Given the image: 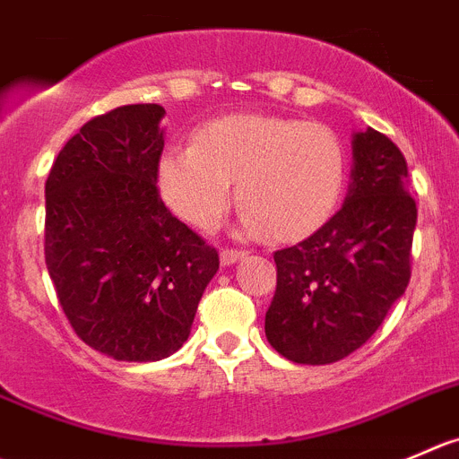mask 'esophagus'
Wrapping results in <instances>:
<instances>
[{
  "label": "esophagus",
  "instance_id": "obj_1",
  "mask_svg": "<svg viewBox=\"0 0 459 459\" xmlns=\"http://www.w3.org/2000/svg\"><path fill=\"white\" fill-rule=\"evenodd\" d=\"M244 255H247V253L238 251V248H221L220 260H221V264H224V266H230V264H235L238 260H242Z\"/></svg>",
  "mask_w": 459,
  "mask_h": 459
}]
</instances>
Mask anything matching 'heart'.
I'll return each instance as SVG.
<instances>
[{
    "mask_svg": "<svg viewBox=\"0 0 459 459\" xmlns=\"http://www.w3.org/2000/svg\"><path fill=\"white\" fill-rule=\"evenodd\" d=\"M342 172V145L327 126L233 114L204 126L195 145L168 148L159 186L177 215L211 230L229 211L238 181L248 233L300 239L332 215Z\"/></svg>",
    "mask_w": 459,
    "mask_h": 459,
    "instance_id": "heart-1",
    "label": "heart"
}]
</instances>
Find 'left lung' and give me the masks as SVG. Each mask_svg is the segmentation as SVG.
Wrapping results in <instances>:
<instances>
[{
  "mask_svg": "<svg viewBox=\"0 0 459 459\" xmlns=\"http://www.w3.org/2000/svg\"><path fill=\"white\" fill-rule=\"evenodd\" d=\"M352 159L341 211L300 244L273 253L278 284L264 332L293 363L327 366L350 357L411 280L417 206L406 159L372 127L352 136Z\"/></svg>",
  "mask_w": 459,
  "mask_h": 459,
  "instance_id": "left-lung-1",
  "label": "left lung"
}]
</instances>
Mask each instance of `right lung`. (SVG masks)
I'll list each match as a JSON object with an SVG mask.
<instances>
[{"label":"right lung","mask_w":459,"mask_h":459,"mask_svg":"<svg viewBox=\"0 0 459 459\" xmlns=\"http://www.w3.org/2000/svg\"><path fill=\"white\" fill-rule=\"evenodd\" d=\"M161 105H123L66 141L48 172L44 260L89 348L161 361L188 341L220 255L159 195Z\"/></svg>","instance_id":"obj_1"}]
</instances>
